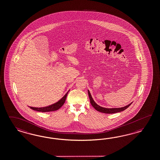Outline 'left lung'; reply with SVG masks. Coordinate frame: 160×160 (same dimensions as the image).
Instances as JSON below:
<instances>
[{
	"label": "left lung",
	"instance_id": "1",
	"mask_svg": "<svg viewBox=\"0 0 160 160\" xmlns=\"http://www.w3.org/2000/svg\"><path fill=\"white\" fill-rule=\"evenodd\" d=\"M88 94H89V97L90 103H91L92 106L96 110L98 111L99 112H103V113L113 114V113H117V112H118L122 111L125 110V109H127L128 107L130 106L131 104L132 103V102H131L127 106L122 107H120V108H104V107L100 106H98V104H96V102H94L93 98H92L89 90H88Z\"/></svg>",
	"mask_w": 160,
	"mask_h": 160
}]
</instances>
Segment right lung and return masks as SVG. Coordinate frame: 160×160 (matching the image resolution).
<instances>
[{
    "label": "right lung",
    "instance_id": "right-lung-1",
    "mask_svg": "<svg viewBox=\"0 0 160 160\" xmlns=\"http://www.w3.org/2000/svg\"><path fill=\"white\" fill-rule=\"evenodd\" d=\"M70 90H68L66 94L60 100H58V102H55L52 105H50L49 106L43 107H33L28 106L30 108L32 109L33 110L37 111L39 112H50V111H56L58 110L59 108H60L62 105L64 104V102H66V98L68 94V92Z\"/></svg>",
    "mask_w": 160,
    "mask_h": 160
}]
</instances>
